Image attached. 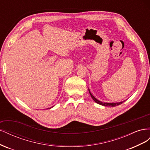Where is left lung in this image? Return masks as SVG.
<instances>
[{
	"label": "left lung",
	"instance_id": "left-lung-1",
	"mask_svg": "<svg viewBox=\"0 0 150 150\" xmlns=\"http://www.w3.org/2000/svg\"><path fill=\"white\" fill-rule=\"evenodd\" d=\"M89 90V94L91 95V98H93V100L96 102V103L100 104V105H102V106H110V107H115V106H118L120 105V104H122V103H124L126 100L125 101H121V102H117V103H104V102H102V101H99L98 99H97L96 98H95L93 95L90 92V90L89 89H88Z\"/></svg>",
	"mask_w": 150,
	"mask_h": 150
}]
</instances>
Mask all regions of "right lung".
Wrapping results in <instances>:
<instances>
[{
	"instance_id": "1",
	"label": "right lung",
	"mask_w": 150,
	"mask_h": 150,
	"mask_svg": "<svg viewBox=\"0 0 150 150\" xmlns=\"http://www.w3.org/2000/svg\"><path fill=\"white\" fill-rule=\"evenodd\" d=\"M52 107H54V106H52V107H51V108H47V109H51V108H52Z\"/></svg>"
}]
</instances>
